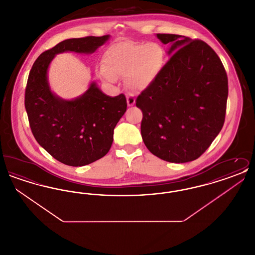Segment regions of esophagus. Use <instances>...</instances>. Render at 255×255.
Here are the masks:
<instances>
[{
	"mask_svg": "<svg viewBox=\"0 0 255 255\" xmlns=\"http://www.w3.org/2000/svg\"><path fill=\"white\" fill-rule=\"evenodd\" d=\"M127 104H128V106H133L134 105V103H135V98H134V96H133V94H127Z\"/></svg>",
	"mask_w": 255,
	"mask_h": 255,
	"instance_id": "34e87169",
	"label": "esophagus"
}]
</instances>
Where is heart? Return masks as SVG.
Masks as SVG:
<instances>
[{"mask_svg":"<svg viewBox=\"0 0 255 255\" xmlns=\"http://www.w3.org/2000/svg\"><path fill=\"white\" fill-rule=\"evenodd\" d=\"M164 63L165 52L157 43L125 41L106 50L100 74L108 82L126 77V84L131 90L141 91L156 80Z\"/></svg>","mask_w":255,"mask_h":255,"instance_id":"1","label":"heart"}]
</instances>
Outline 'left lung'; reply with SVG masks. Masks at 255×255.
<instances>
[{"mask_svg":"<svg viewBox=\"0 0 255 255\" xmlns=\"http://www.w3.org/2000/svg\"><path fill=\"white\" fill-rule=\"evenodd\" d=\"M173 55L156 80L137 97L141 136L148 150L169 162L200 158L223 128L228 75L206 42L158 33Z\"/></svg>","mask_w":255,"mask_h":255,"instance_id":"8db88e82","label":"left lung"}]
</instances>
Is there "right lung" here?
<instances>
[{"label":"right lung","instance_id":"add662e5","mask_svg":"<svg viewBox=\"0 0 255 255\" xmlns=\"http://www.w3.org/2000/svg\"><path fill=\"white\" fill-rule=\"evenodd\" d=\"M109 38L67 39L41 53L28 74L24 107L37 142L64 164L83 166L104 157L114 129L127 109L126 97H110L95 83L79 98L67 101L49 91L47 72L54 55L64 51L91 53Z\"/></svg>","mask_w":255,"mask_h":255}]
</instances>
